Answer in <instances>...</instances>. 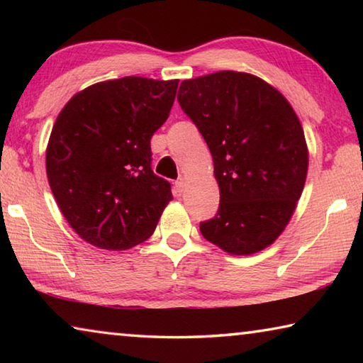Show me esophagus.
Masks as SVG:
<instances>
[{"mask_svg": "<svg viewBox=\"0 0 363 363\" xmlns=\"http://www.w3.org/2000/svg\"><path fill=\"white\" fill-rule=\"evenodd\" d=\"M176 187H177V192L182 194V192H184V189L187 187V182H186V179H184V177H181V179H177V181H176Z\"/></svg>", "mask_w": 363, "mask_h": 363, "instance_id": "esophagus-1", "label": "esophagus"}]
</instances>
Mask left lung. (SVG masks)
<instances>
[{
    "instance_id": "8db88e82",
    "label": "left lung",
    "mask_w": 363,
    "mask_h": 363,
    "mask_svg": "<svg viewBox=\"0 0 363 363\" xmlns=\"http://www.w3.org/2000/svg\"><path fill=\"white\" fill-rule=\"evenodd\" d=\"M177 101L210 147L219 186L218 214L200 224L201 235L229 255L267 248L290 223L309 167L291 104L233 70L184 79Z\"/></svg>"
}]
</instances>
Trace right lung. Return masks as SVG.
I'll return each instance as SVG.
<instances>
[{
  "label": "right lung",
  "mask_w": 363,
  "mask_h": 363,
  "mask_svg": "<svg viewBox=\"0 0 363 363\" xmlns=\"http://www.w3.org/2000/svg\"><path fill=\"white\" fill-rule=\"evenodd\" d=\"M179 79L125 77L91 84L60 110L46 147L49 186L67 223L101 250L149 238L171 186L150 169V139L169 116Z\"/></svg>",
  "instance_id": "obj_1"
}]
</instances>
